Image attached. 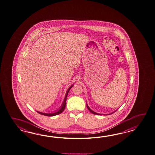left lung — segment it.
Returning a JSON list of instances; mask_svg holds the SVG:
<instances>
[{
  "label": "left lung",
  "mask_w": 155,
  "mask_h": 155,
  "mask_svg": "<svg viewBox=\"0 0 155 155\" xmlns=\"http://www.w3.org/2000/svg\"><path fill=\"white\" fill-rule=\"evenodd\" d=\"M86 106H87V108L88 109V110H90V112L92 113V114H97V115H100V114H103V115H109V114H114V112H115L117 110H115V111H114L113 112H112V113H110V114H98V113H97L96 112H94L93 110H92L91 108H90V107L88 106V104H87V103H86Z\"/></svg>",
  "instance_id": "obj_1"
}]
</instances>
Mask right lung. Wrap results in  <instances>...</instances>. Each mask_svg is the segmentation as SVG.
Here are the masks:
<instances>
[{
	"mask_svg": "<svg viewBox=\"0 0 155 155\" xmlns=\"http://www.w3.org/2000/svg\"><path fill=\"white\" fill-rule=\"evenodd\" d=\"M73 85H74V84H72L71 86L69 87V88L68 89V90L67 91L65 97H64V99L63 100V103H62L61 106L59 107L58 109L57 110H56V111H55V112H53V113H50V114H48V113H43V112H39V111H37V112L38 113H39V114H41L44 115V116H56V115H58L59 114H61L62 112H63V110H64V109H65V103H66V100H67V95H68V94L69 93V90L71 89V88L72 87Z\"/></svg>",
	"mask_w": 155,
	"mask_h": 155,
	"instance_id": "right-lung-1",
	"label": "right lung"
}]
</instances>
